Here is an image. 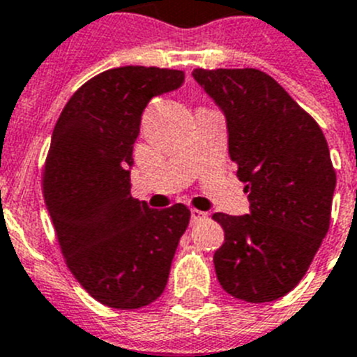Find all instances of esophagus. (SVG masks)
Instances as JSON below:
<instances>
[{
    "mask_svg": "<svg viewBox=\"0 0 357 357\" xmlns=\"http://www.w3.org/2000/svg\"><path fill=\"white\" fill-rule=\"evenodd\" d=\"M206 215H208V213H206V212H201V210H192V213H190L192 222L203 221V219H206Z\"/></svg>",
    "mask_w": 357,
    "mask_h": 357,
    "instance_id": "34e87169",
    "label": "esophagus"
}]
</instances>
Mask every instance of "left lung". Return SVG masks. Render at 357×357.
Returning a JSON list of instances; mask_svg holds the SVG:
<instances>
[{
	"label": "left lung",
	"mask_w": 357,
	"mask_h": 357,
	"mask_svg": "<svg viewBox=\"0 0 357 357\" xmlns=\"http://www.w3.org/2000/svg\"><path fill=\"white\" fill-rule=\"evenodd\" d=\"M192 77L222 111L228 153L246 183L250 213H213L225 243L213 253L222 289L252 303L289 293L331 222L336 172L320 126L277 80L255 68Z\"/></svg>",
	"instance_id": "left-lung-1"
}]
</instances>
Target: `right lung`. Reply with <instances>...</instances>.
<instances>
[{
	"label": "right lung",
	"instance_id": "1",
	"mask_svg": "<svg viewBox=\"0 0 357 357\" xmlns=\"http://www.w3.org/2000/svg\"><path fill=\"white\" fill-rule=\"evenodd\" d=\"M185 82L179 70L122 66L93 77L52 132L43 196L73 277L113 309H140L163 293L190 210L132 199V147L151 98Z\"/></svg>",
	"mask_w": 357,
	"mask_h": 357
}]
</instances>
